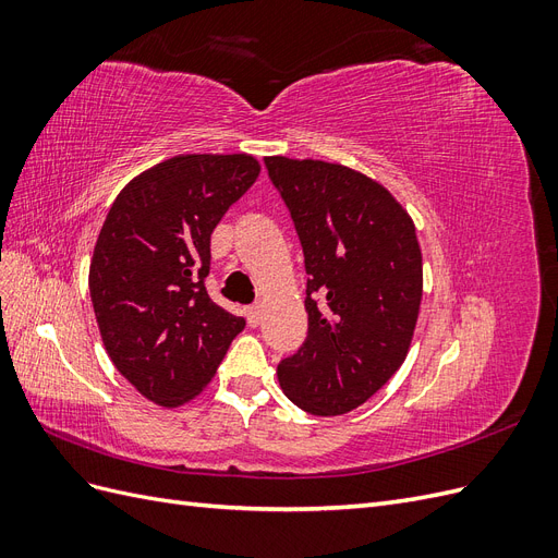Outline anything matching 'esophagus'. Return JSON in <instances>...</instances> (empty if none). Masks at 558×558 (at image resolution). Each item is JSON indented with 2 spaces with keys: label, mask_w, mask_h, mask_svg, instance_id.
I'll list each match as a JSON object with an SVG mask.
<instances>
[{
  "label": "esophagus",
  "mask_w": 558,
  "mask_h": 558,
  "mask_svg": "<svg viewBox=\"0 0 558 558\" xmlns=\"http://www.w3.org/2000/svg\"><path fill=\"white\" fill-rule=\"evenodd\" d=\"M246 320H248V326H251V328H258V326H260V320H263V310H260L258 305L248 307V310H246Z\"/></svg>",
  "instance_id": "34e87169"
}]
</instances>
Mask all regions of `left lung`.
<instances>
[{"label":"left lung","instance_id":"8db88e82","mask_svg":"<svg viewBox=\"0 0 558 558\" xmlns=\"http://www.w3.org/2000/svg\"><path fill=\"white\" fill-rule=\"evenodd\" d=\"M305 253L307 340L277 365L300 410H356L396 375L414 335L424 272L416 230L381 183L324 160L265 158Z\"/></svg>","mask_w":558,"mask_h":558}]
</instances>
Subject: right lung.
Segmentation results:
<instances>
[{"mask_svg":"<svg viewBox=\"0 0 558 558\" xmlns=\"http://www.w3.org/2000/svg\"><path fill=\"white\" fill-rule=\"evenodd\" d=\"M260 174L246 154H189L150 167L118 193L90 263L105 349L162 408L195 398L246 320L218 307L205 279L211 232Z\"/></svg>","mask_w":558,"mask_h":558,"instance_id":"1","label":"right lung"}]
</instances>
